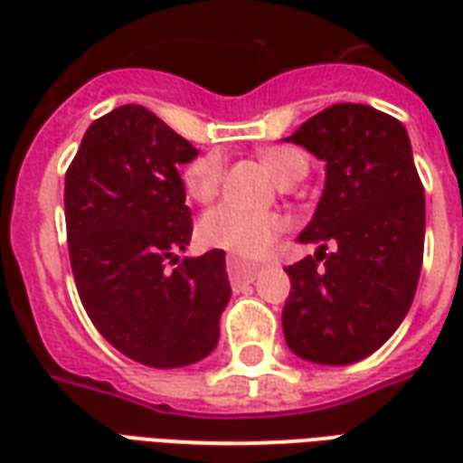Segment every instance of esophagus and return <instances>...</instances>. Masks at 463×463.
<instances>
[{"label":"esophagus","instance_id":"esophagus-1","mask_svg":"<svg viewBox=\"0 0 463 463\" xmlns=\"http://www.w3.org/2000/svg\"><path fill=\"white\" fill-rule=\"evenodd\" d=\"M260 265H250V262H242L238 258H228V278L232 285H241V282H252L258 278Z\"/></svg>","mask_w":463,"mask_h":463}]
</instances>
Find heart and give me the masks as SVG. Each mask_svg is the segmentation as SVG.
Instances as JSON below:
<instances>
[{"mask_svg":"<svg viewBox=\"0 0 463 463\" xmlns=\"http://www.w3.org/2000/svg\"><path fill=\"white\" fill-rule=\"evenodd\" d=\"M262 163L282 183L300 181L307 173V161L298 148L272 146L260 151ZM225 161L218 151L193 158L183 171V188L193 201L211 203L222 188ZM288 231V218L278 211H245L238 205H215L198 221V241L205 248L232 252L241 258H262L278 245Z\"/></svg>","mask_w":463,"mask_h":463,"instance_id":"heart-1","label":"heart"}]
</instances>
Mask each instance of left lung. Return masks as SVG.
Segmentation results:
<instances>
[{"label":"left lung","instance_id":"1","mask_svg":"<svg viewBox=\"0 0 463 463\" xmlns=\"http://www.w3.org/2000/svg\"><path fill=\"white\" fill-rule=\"evenodd\" d=\"M285 141L325 161V191L300 242L320 245L295 262L282 332L298 357L352 364L407 317L424 258V185L407 128L364 104H335ZM327 244L338 250L326 252Z\"/></svg>","mask_w":463,"mask_h":463}]
</instances>
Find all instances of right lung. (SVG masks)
I'll list each match as a JSON object with an SVG mask.
<instances>
[{"instance_id":"right-lung-1","label":"right lung","mask_w":463,"mask_h":463,"mask_svg":"<svg viewBox=\"0 0 463 463\" xmlns=\"http://www.w3.org/2000/svg\"><path fill=\"white\" fill-rule=\"evenodd\" d=\"M195 156L158 116L126 104L89 126L66 171L79 298L106 342L146 367L208 357L231 300L225 252L178 260L193 235L178 168Z\"/></svg>"}]
</instances>
